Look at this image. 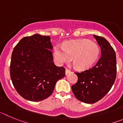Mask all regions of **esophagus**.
Listing matches in <instances>:
<instances>
[{"instance_id": "34e87169", "label": "esophagus", "mask_w": 123, "mask_h": 123, "mask_svg": "<svg viewBox=\"0 0 123 123\" xmlns=\"http://www.w3.org/2000/svg\"><path fill=\"white\" fill-rule=\"evenodd\" d=\"M70 73H71V71H69V69H67L66 70H65V74H66V75H67L68 74Z\"/></svg>"}]
</instances>
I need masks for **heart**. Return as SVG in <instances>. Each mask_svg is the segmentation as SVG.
<instances>
[{
    "instance_id": "obj_1",
    "label": "heart",
    "mask_w": 123,
    "mask_h": 123,
    "mask_svg": "<svg viewBox=\"0 0 123 123\" xmlns=\"http://www.w3.org/2000/svg\"><path fill=\"white\" fill-rule=\"evenodd\" d=\"M100 52L96 43L87 39L66 42L63 47L56 45L54 48V55L60 64L70 62L73 58L74 67L78 70H84L94 65Z\"/></svg>"
}]
</instances>
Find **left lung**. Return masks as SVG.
I'll use <instances>...</instances> for the list:
<instances>
[{
    "mask_svg": "<svg viewBox=\"0 0 123 123\" xmlns=\"http://www.w3.org/2000/svg\"><path fill=\"white\" fill-rule=\"evenodd\" d=\"M100 47L101 56L96 65L81 73H75L78 82L71 86L77 99L86 104H94L110 91L117 76L116 54L103 37L93 35Z\"/></svg>",
    "mask_w": 123,
    "mask_h": 123,
    "instance_id": "1",
    "label": "left lung"
}]
</instances>
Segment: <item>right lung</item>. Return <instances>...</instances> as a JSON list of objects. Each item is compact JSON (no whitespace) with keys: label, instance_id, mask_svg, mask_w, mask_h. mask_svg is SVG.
I'll use <instances>...</instances> for the list:
<instances>
[{"label":"right lung","instance_id":"obj_1","mask_svg":"<svg viewBox=\"0 0 123 123\" xmlns=\"http://www.w3.org/2000/svg\"><path fill=\"white\" fill-rule=\"evenodd\" d=\"M49 36L35 34L22 38L11 58L10 78L14 87L25 99L42 101L52 94L55 84L65 76V69L53 60Z\"/></svg>","mask_w":123,"mask_h":123}]
</instances>
